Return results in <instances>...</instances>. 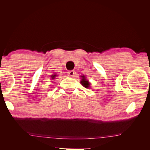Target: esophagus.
I'll use <instances>...</instances> for the list:
<instances>
[{"label": "esophagus", "mask_w": 150, "mask_h": 150, "mask_svg": "<svg viewBox=\"0 0 150 150\" xmlns=\"http://www.w3.org/2000/svg\"><path fill=\"white\" fill-rule=\"evenodd\" d=\"M67 74L69 75V77H73V76H75V71H73V70L69 71L67 72Z\"/></svg>", "instance_id": "1"}]
</instances>
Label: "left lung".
Here are the masks:
<instances>
[{"instance_id": "left-lung-1", "label": "left lung", "mask_w": 150, "mask_h": 150, "mask_svg": "<svg viewBox=\"0 0 150 150\" xmlns=\"http://www.w3.org/2000/svg\"><path fill=\"white\" fill-rule=\"evenodd\" d=\"M81 85L85 88H89L90 83L88 82V81L87 80V79L85 78V75L81 76Z\"/></svg>"}]
</instances>
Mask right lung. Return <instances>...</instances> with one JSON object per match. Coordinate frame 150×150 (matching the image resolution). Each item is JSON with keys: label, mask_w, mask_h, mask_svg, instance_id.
Listing matches in <instances>:
<instances>
[{"label": "right lung", "mask_w": 150, "mask_h": 150, "mask_svg": "<svg viewBox=\"0 0 150 150\" xmlns=\"http://www.w3.org/2000/svg\"><path fill=\"white\" fill-rule=\"evenodd\" d=\"M55 76H56L55 75H52V76H51V77H52V79H55Z\"/></svg>", "instance_id": "obj_1"}]
</instances>
